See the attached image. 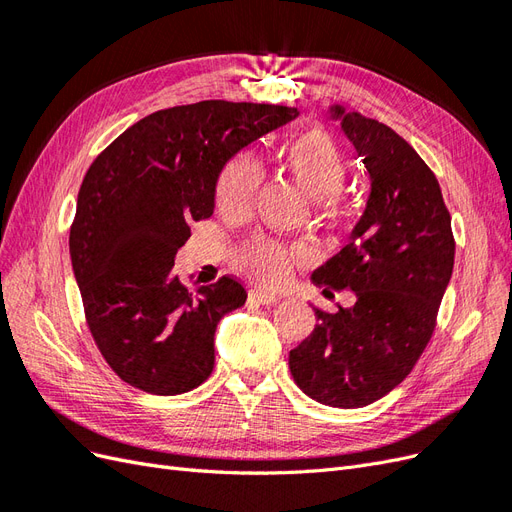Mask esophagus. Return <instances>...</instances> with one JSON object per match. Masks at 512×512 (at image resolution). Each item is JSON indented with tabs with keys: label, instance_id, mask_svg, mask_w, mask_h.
I'll return each mask as SVG.
<instances>
[{
	"label": "esophagus",
	"instance_id": "1",
	"mask_svg": "<svg viewBox=\"0 0 512 512\" xmlns=\"http://www.w3.org/2000/svg\"><path fill=\"white\" fill-rule=\"evenodd\" d=\"M250 297L256 299V301L262 303V305H275L277 301H280V297H277V294L267 292V290H260V288H254V290L250 292Z\"/></svg>",
	"mask_w": 512,
	"mask_h": 512
}]
</instances>
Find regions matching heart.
<instances>
[{
	"label": "heart",
	"mask_w": 512,
	"mask_h": 512,
	"mask_svg": "<svg viewBox=\"0 0 512 512\" xmlns=\"http://www.w3.org/2000/svg\"><path fill=\"white\" fill-rule=\"evenodd\" d=\"M282 166L299 188L322 207L335 209V194L348 179V160L335 138L318 126L303 128L290 136L282 151ZM260 183V168L250 156L232 158L215 183V207L230 220H241L252 209ZM307 258L303 245L256 237L241 245L235 265L250 280L277 286L288 280L294 262Z\"/></svg>",
	"instance_id": "obj_1"
}]
</instances>
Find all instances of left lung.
Listing matches in <instances>:
<instances>
[{
    "label": "left lung",
    "mask_w": 512,
    "mask_h": 512,
    "mask_svg": "<svg viewBox=\"0 0 512 512\" xmlns=\"http://www.w3.org/2000/svg\"><path fill=\"white\" fill-rule=\"evenodd\" d=\"M331 113L363 158L371 192L350 243L312 280L352 290L356 303L335 314L314 307L318 324L288 363L305 395L361 408L391 393L421 359L453 275L455 239L436 175L404 138L342 106Z\"/></svg>",
    "instance_id": "8db88e82"
}]
</instances>
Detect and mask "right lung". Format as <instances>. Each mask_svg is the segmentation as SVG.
<instances>
[{
  "label": "right lung",
  "instance_id": "add662e5",
  "mask_svg": "<svg viewBox=\"0 0 512 512\" xmlns=\"http://www.w3.org/2000/svg\"><path fill=\"white\" fill-rule=\"evenodd\" d=\"M299 115L277 104L203 100L136 121L91 162L70 258L91 337L115 374L179 395L213 371L215 327L247 292L224 275L190 290L173 273L190 224L213 213L224 164Z\"/></svg>",
  "mask_w": 512,
  "mask_h": 512
}]
</instances>
